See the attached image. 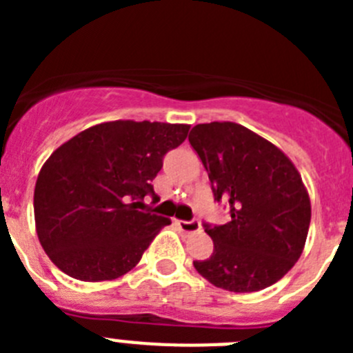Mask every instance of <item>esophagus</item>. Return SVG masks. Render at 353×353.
I'll use <instances>...</instances> for the list:
<instances>
[{
	"mask_svg": "<svg viewBox=\"0 0 353 353\" xmlns=\"http://www.w3.org/2000/svg\"><path fill=\"white\" fill-rule=\"evenodd\" d=\"M179 228L183 233H196L201 230V224L199 221H176Z\"/></svg>",
	"mask_w": 353,
	"mask_h": 353,
	"instance_id": "obj_1",
	"label": "esophagus"
}]
</instances>
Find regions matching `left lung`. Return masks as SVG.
I'll return each mask as SVG.
<instances>
[{
    "label": "left lung",
    "mask_w": 353,
    "mask_h": 353,
    "mask_svg": "<svg viewBox=\"0 0 353 353\" xmlns=\"http://www.w3.org/2000/svg\"><path fill=\"white\" fill-rule=\"evenodd\" d=\"M232 221L205 226L214 252L194 269L217 288L260 292L292 269L310 232L311 201L301 173L270 141L235 121H212L189 134Z\"/></svg>",
    "instance_id": "obj_1"
}]
</instances>
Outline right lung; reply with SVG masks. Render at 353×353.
Masks as SVG:
<instances>
[{
    "label": "right lung",
    "instance_id": "add662e5",
    "mask_svg": "<svg viewBox=\"0 0 353 353\" xmlns=\"http://www.w3.org/2000/svg\"><path fill=\"white\" fill-rule=\"evenodd\" d=\"M191 125L114 120L83 130L43 162L35 183V228L67 276L111 281L134 269L168 217L139 210L152 180Z\"/></svg>",
    "mask_w": 353,
    "mask_h": 353
}]
</instances>
